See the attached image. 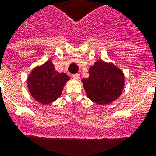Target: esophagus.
Instances as JSON below:
<instances>
[{
    "instance_id": "34e87169",
    "label": "esophagus",
    "mask_w": 156,
    "mask_h": 156,
    "mask_svg": "<svg viewBox=\"0 0 156 156\" xmlns=\"http://www.w3.org/2000/svg\"><path fill=\"white\" fill-rule=\"evenodd\" d=\"M72 78L75 80H78L80 78V74H72Z\"/></svg>"
}]
</instances>
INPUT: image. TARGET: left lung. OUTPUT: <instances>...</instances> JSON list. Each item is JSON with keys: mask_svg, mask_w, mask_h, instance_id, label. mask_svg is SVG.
<instances>
[{"mask_svg": "<svg viewBox=\"0 0 156 156\" xmlns=\"http://www.w3.org/2000/svg\"><path fill=\"white\" fill-rule=\"evenodd\" d=\"M89 77L82 79L87 97L100 105L109 104L122 95L125 86L122 70L112 63L102 59L89 69Z\"/></svg>", "mask_w": 156, "mask_h": 156, "instance_id": "8db88e82", "label": "left lung"}]
</instances>
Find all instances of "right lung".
Instances as JSON below:
<instances>
[{
    "label": "right lung",
    "instance_id": "obj_1",
    "mask_svg": "<svg viewBox=\"0 0 156 156\" xmlns=\"http://www.w3.org/2000/svg\"><path fill=\"white\" fill-rule=\"evenodd\" d=\"M70 77L55 70L52 60L37 66L28 75L27 88L34 98L42 104L56 101Z\"/></svg>",
    "mask_w": 156,
    "mask_h": 156
}]
</instances>
